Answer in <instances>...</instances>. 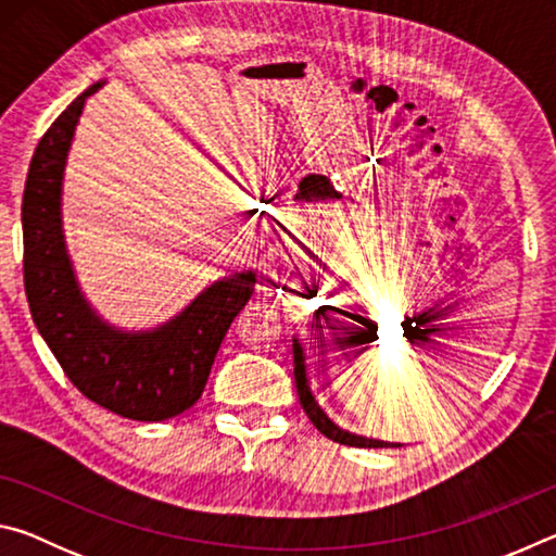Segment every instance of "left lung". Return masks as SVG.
I'll use <instances>...</instances> for the list:
<instances>
[{"mask_svg": "<svg viewBox=\"0 0 556 556\" xmlns=\"http://www.w3.org/2000/svg\"><path fill=\"white\" fill-rule=\"evenodd\" d=\"M336 345H348L353 341L351 336H343V338H333ZM324 343V341H321ZM294 380H296V392H299V402L301 407H304L306 417L312 419V425L321 431L324 437H328L336 444H345V446H357V448H388V446H400V444H388V441H378V439H368V437H357L351 434V431H343L341 427H336L331 419L326 417L324 409L318 407L312 390H308V380H306V355H304V348H301L299 338H294Z\"/></svg>", "mask_w": 556, "mask_h": 556, "instance_id": "left-lung-1", "label": "left lung"}]
</instances>
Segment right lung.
<instances>
[{
    "label": "right lung",
    "mask_w": 556,
    "mask_h": 556,
    "mask_svg": "<svg viewBox=\"0 0 556 556\" xmlns=\"http://www.w3.org/2000/svg\"><path fill=\"white\" fill-rule=\"evenodd\" d=\"M98 88L75 98L34 152L22 201L26 301L65 378L90 402L125 419L164 421L199 402L223 338L257 279L244 271L215 281L152 333H122L90 312L65 255L61 181L83 105Z\"/></svg>",
    "instance_id": "add662e5"
}]
</instances>
